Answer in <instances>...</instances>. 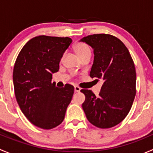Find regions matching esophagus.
Segmentation results:
<instances>
[{
    "label": "esophagus",
    "instance_id": "obj_1",
    "mask_svg": "<svg viewBox=\"0 0 153 153\" xmlns=\"http://www.w3.org/2000/svg\"><path fill=\"white\" fill-rule=\"evenodd\" d=\"M74 90H75V92H78L81 91V88L78 87V86H74Z\"/></svg>",
    "mask_w": 153,
    "mask_h": 153
}]
</instances>
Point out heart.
<instances>
[{
	"mask_svg": "<svg viewBox=\"0 0 153 153\" xmlns=\"http://www.w3.org/2000/svg\"><path fill=\"white\" fill-rule=\"evenodd\" d=\"M74 50H75V53L78 56V58L81 59L83 57L86 56V55H91V50L90 48L87 44H84L82 42H78L74 46Z\"/></svg>",
	"mask_w": 153,
	"mask_h": 153,
	"instance_id": "obj_1",
	"label": "heart"
}]
</instances>
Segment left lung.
<instances>
[{"label":"left lung","instance_id":"obj_1","mask_svg":"<svg viewBox=\"0 0 153 153\" xmlns=\"http://www.w3.org/2000/svg\"><path fill=\"white\" fill-rule=\"evenodd\" d=\"M93 49L91 78L103 81L98 96L91 90L82 104L88 121L101 129L121 123L132 107L135 96L136 72L129 50L116 37L106 34L88 35L80 40Z\"/></svg>","mask_w":153,"mask_h":153}]
</instances>
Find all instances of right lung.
Masks as SVG:
<instances>
[{
  "label": "right lung",
  "instance_id": "1",
  "mask_svg": "<svg viewBox=\"0 0 153 153\" xmlns=\"http://www.w3.org/2000/svg\"><path fill=\"white\" fill-rule=\"evenodd\" d=\"M72 41L68 37H35L24 45L15 61L13 84L17 102L27 119L41 129L61 124L72 101L73 86L58 88L51 82Z\"/></svg>",
  "mask_w": 153,
  "mask_h": 153
}]
</instances>
